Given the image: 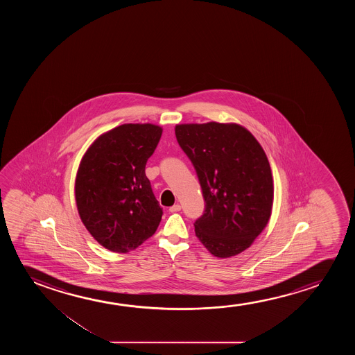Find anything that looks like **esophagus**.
Here are the masks:
<instances>
[{"instance_id": "esophagus-1", "label": "esophagus", "mask_w": 355, "mask_h": 355, "mask_svg": "<svg viewBox=\"0 0 355 355\" xmlns=\"http://www.w3.org/2000/svg\"><path fill=\"white\" fill-rule=\"evenodd\" d=\"M180 209H182L180 205H173L172 207H170V212H178V211H180Z\"/></svg>"}]
</instances>
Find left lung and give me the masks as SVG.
<instances>
[{
	"instance_id": "1",
	"label": "left lung",
	"mask_w": 355,
	"mask_h": 355,
	"mask_svg": "<svg viewBox=\"0 0 355 355\" xmlns=\"http://www.w3.org/2000/svg\"><path fill=\"white\" fill-rule=\"evenodd\" d=\"M175 131L206 202L194 223L196 236L216 257L243 252L272 214V170L262 146L236 123H187Z\"/></svg>"
}]
</instances>
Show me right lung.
<instances>
[{"mask_svg":"<svg viewBox=\"0 0 355 355\" xmlns=\"http://www.w3.org/2000/svg\"><path fill=\"white\" fill-rule=\"evenodd\" d=\"M162 128L125 123L98 137L80 162L75 199L89 234L112 252H130L154 235L162 209L146 178Z\"/></svg>","mask_w":355,"mask_h":355,"instance_id":"1","label":"right lung"}]
</instances>
